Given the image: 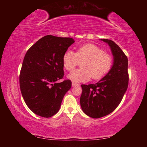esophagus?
Segmentation results:
<instances>
[{"mask_svg": "<svg viewBox=\"0 0 147 147\" xmlns=\"http://www.w3.org/2000/svg\"><path fill=\"white\" fill-rule=\"evenodd\" d=\"M79 84H77V83H75V82H73L72 83V86L73 87H75V86H78Z\"/></svg>", "mask_w": 147, "mask_h": 147, "instance_id": "34e87169", "label": "esophagus"}]
</instances>
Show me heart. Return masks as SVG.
I'll return each instance as SVG.
<instances>
[{"mask_svg": "<svg viewBox=\"0 0 147 147\" xmlns=\"http://www.w3.org/2000/svg\"><path fill=\"white\" fill-rule=\"evenodd\" d=\"M82 62L81 69L73 71L68 78L74 82H84L92 78L100 80L110 71L113 63V57L105 53L95 45L88 43L79 47L76 53L71 50L63 56V64L66 70L73 71Z\"/></svg>", "mask_w": 147, "mask_h": 147, "instance_id": "heart-1", "label": "heart"}]
</instances>
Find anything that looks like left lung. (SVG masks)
Masks as SVG:
<instances>
[{"label":"left lung","instance_id":"8db88e82","mask_svg":"<svg viewBox=\"0 0 147 147\" xmlns=\"http://www.w3.org/2000/svg\"><path fill=\"white\" fill-rule=\"evenodd\" d=\"M110 47L114 63L109 73L94 84L81 85V108L92 118L102 117L115 110L123 99L128 86V58L115 42L102 39Z\"/></svg>","mask_w":147,"mask_h":147}]
</instances>
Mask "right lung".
I'll return each instance as SVG.
<instances>
[{"instance_id":"right-lung-1","label":"right lung","mask_w":147,"mask_h":147,"mask_svg":"<svg viewBox=\"0 0 147 147\" xmlns=\"http://www.w3.org/2000/svg\"><path fill=\"white\" fill-rule=\"evenodd\" d=\"M74 42L71 38L48 35L27 51L20 72V89L27 106L36 115L46 118L55 115L71 89L70 80L56 82L63 78V56Z\"/></svg>"}]
</instances>
